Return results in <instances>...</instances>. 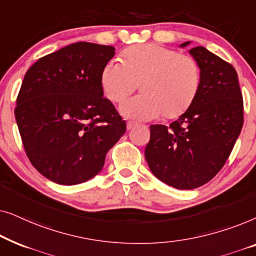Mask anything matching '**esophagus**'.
Wrapping results in <instances>:
<instances>
[{
    "instance_id": "34e87169",
    "label": "esophagus",
    "mask_w": 256,
    "mask_h": 256,
    "mask_svg": "<svg viewBox=\"0 0 256 256\" xmlns=\"http://www.w3.org/2000/svg\"><path fill=\"white\" fill-rule=\"evenodd\" d=\"M136 126H138V124H136L135 122H132V121H128V122H127V129H128V130H130V129L135 128Z\"/></svg>"
}]
</instances>
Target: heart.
I'll use <instances>...</instances> for the list:
<instances>
[{"label":"heart","mask_w":256,"mask_h":256,"mask_svg":"<svg viewBox=\"0 0 256 256\" xmlns=\"http://www.w3.org/2000/svg\"><path fill=\"white\" fill-rule=\"evenodd\" d=\"M140 82L142 93L120 106L122 115L146 121L164 115L174 118L194 102L200 85V68L191 56L160 44H140L112 59L101 73V86L108 99L120 102Z\"/></svg>","instance_id":"obj_1"}]
</instances>
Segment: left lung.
<instances>
[{
	"label": "left lung",
	"mask_w": 256,
	"mask_h": 256,
	"mask_svg": "<svg viewBox=\"0 0 256 256\" xmlns=\"http://www.w3.org/2000/svg\"><path fill=\"white\" fill-rule=\"evenodd\" d=\"M188 44L185 42L180 48ZM188 52L200 68L197 96L169 127L150 126V141L144 150L152 172L180 190L202 186L219 172L244 124L236 68L202 46Z\"/></svg>",
	"instance_id": "1"
}]
</instances>
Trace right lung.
I'll list each match as a JSON object with an SVG mask.
<instances>
[{"mask_svg":"<svg viewBox=\"0 0 256 256\" xmlns=\"http://www.w3.org/2000/svg\"><path fill=\"white\" fill-rule=\"evenodd\" d=\"M114 54L110 45L78 42L38 59L24 76L16 122L28 158L54 183L93 178L126 132V121L101 86Z\"/></svg>","mask_w":256,"mask_h":256,"instance_id":"right-lung-1","label":"right lung"}]
</instances>
